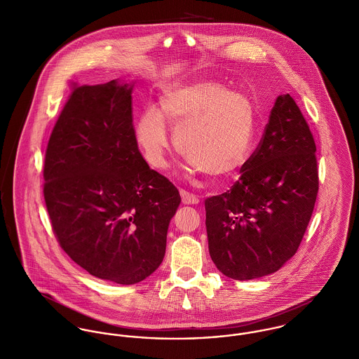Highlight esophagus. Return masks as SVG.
<instances>
[{
    "label": "esophagus",
    "instance_id": "esophagus-1",
    "mask_svg": "<svg viewBox=\"0 0 359 359\" xmlns=\"http://www.w3.org/2000/svg\"><path fill=\"white\" fill-rule=\"evenodd\" d=\"M181 194V198H182V203L184 205H198L199 203V198L196 195H192L184 189L180 191Z\"/></svg>",
    "mask_w": 359,
    "mask_h": 359
}]
</instances>
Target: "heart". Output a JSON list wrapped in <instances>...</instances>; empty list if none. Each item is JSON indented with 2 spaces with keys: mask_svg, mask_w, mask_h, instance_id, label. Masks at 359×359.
<instances>
[{
  "mask_svg": "<svg viewBox=\"0 0 359 359\" xmlns=\"http://www.w3.org/2000/svg\"><path fill=\"white\" fill-rule=\"evenodd\" d=\"M188 158V171L202 170L224 178L248 160L255 131L256 109L250 97L214 81H194L165 88L158 97V111L147 109L135 124V140L149 165H167L170 137Z\"/></svg>",
  "mask_w": 359,
  "mask_h": 359,
  "instance_id": "b5f03b06",
  "label": "heart"
}]
</instances>
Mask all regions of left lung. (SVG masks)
Returning a JSON list of instances; mask_svg holds the SVG:
<instances>
[{
  "mask_svg": "<svg viewBox=\"0 0 359 359\" xmlns=\"http://www.w3.org/2000/svg\"><path fill=\"white\" fill-rule=\"evenodd\" d=\"M315 152L297 103L279 95L239 180L228 192L205 199L208 252L219 272L257 279L296 255L318 195Z\"/></svg>",
  "mask_w": 359,
  "mask_h": 359,
  "instance_id": "8db88e82",
  "label": "left lung"
}]
</instances>
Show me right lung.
<instances>
[{
  "label": "right lung",
  "instance_id": "1",
  "mask_svg": "<svg viewBox=\"0 0 359 359\" xmlns=\"http://www.w3.org/2000/svg\"><path fill=\"white\" fill-rule=\"evenodd\" d=\"M134 84L76 87L48 142L44 199L60 248L88 273L134 285L161 264L181 196L138 149Z\"/></svg>",
  "mask_w": 359,
  "mask_h": 359
}]
</instances>
